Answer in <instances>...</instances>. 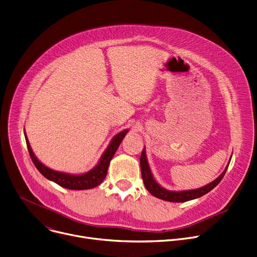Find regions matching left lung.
<instances>
[{
    "instance_id": "left-lung-1",
    "label": "left lung",
    "mask_w": 257,
    "mask_h": 257,
    "mask_svg": "<svg viewBox=\"0 0 257 257\" xmlns=\"http://www.w3.org/2000/svg\"><path fill=\"white\" fill-rule=\"evenodd\" d=\"M228 167V166H227ZM227 167L225 168V170L222 173L215 181H213L212 183L208 184L207 186L201 187L199 189L196 190H189V191H182V192H175V191H168L164 188H162L161 186H159L157 184V182L154 180L150 167L148 165V161L146 158V153L145 150L143 151L142 155H141V168H142V177H143V181L144 184L147 188V190L155 197L166 200V201H173V202H184V201H188L191 200L197 197H200L204 194H207L208 192H210L212 189L221 182V180L223 179Z\"/></svg>"
}]
</instances>
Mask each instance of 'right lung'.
I'll list each match as a JSON object with an SVG mask.
<instances>
[{"instance_id": "add662e5", "label": "right lung", "mask_w": 257, "mask_h": 257, "mask_svg": "<svg viewBox=\"0 0 257 257\" xmlns=\"http://www.w3.org/2000/svg\"><path fill=\"white\" fill-rule=\"evenodd\" d=\"M127 133V130L119 132L116 134L114 138L112 139L110 145L104 152L103 155H102L98 165L90 170L89 173H85L82 175L78 176H72V175H68L64 173H59L55 172V170L50 169L43 165L41 162L38 161V159L34 155V153L32 152V149L30 147L29 141L27 139L26 135V142H27V147L28 151L31 156V159L33 163L35 164L37 169L40 172L41 175H43L46 179L53 181L60 185L63 188H67V189H71V190H85V189H91V188L97 187L100 185L103 181L107 175V169L109 166V162L112 159L114 153L116 152L119 144L122 143L123 139L125 138V135Z\"/></svg>"}]
</instances>
